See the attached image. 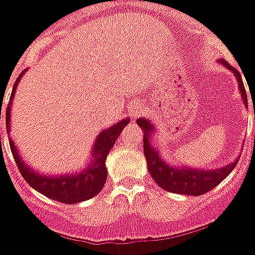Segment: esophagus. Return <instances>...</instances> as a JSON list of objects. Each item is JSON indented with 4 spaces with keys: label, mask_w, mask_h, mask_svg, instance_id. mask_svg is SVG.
<instances>
[{
    "label": "esophagus",
    "mask_w": 255,
    "mask_h": 255,
    "mask_svg": "<svg viewBox=\"0 0 255 255\" xmlns=\"http://www.w3.org/2000/svg\"><path fill=\"white\" fill-rule=\"evenodd\" d=\"M142 113H143V108L139 105V104H133V105L129 108V115H131L132 119H136V117L140 116Z\"/></svg>",
    "instance_id": "esophagus-1"
}]
</instances>
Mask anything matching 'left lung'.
I'll use <instances>...</instances> for the list:
<instances>
[{"label": "left lung", "instance_id": "8db88e82", "mask_svg": "<svg viewBox=\"0 0 255 255\" xmlns=\"http://www.w3.org/2000/svg\"><path fill=\"white\" fill-rule=\"evenodd\" d=\"M221 63L236 75L243 101H245V104H247L246 89L243 86V80H242L239 71H236L235 68L230 65L224 60ZM136 123L139 124V127H142L144 132L143 150L150 175L154 179V182L166 191L176 192V194H186V195H202L205 192L213 190L219 183L223 182L238 164V161H235L230 165L220 168V169H213V171H195V169H191V168H173V166H169L166 162L161 160L158 151L150 144L149 135L153 132V128L150 126V123L147 120H144V119H138Z\"/></svg>", "mask_w": 255, "mask_h": 255}]
</instances>
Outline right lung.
I'll use <instances>...</instances> for the list:
<instances>
[{"instance_id":"right-lung-1","label":"right lung","mask_w":255,"mask_h":255,"mask_svg":"<svg viewBox=\"0 0 255 255\" xmlns=\"http://www.w3.org/2000/svg\"><path fill=\"white\" fill-rule=\"evenodd\" d=\"M24 71L20 73L17 80L14 82L13 89H12V94H10V101L13 98L14 90L16 86L21 79V75ZM0 119H1V109H0ZM5 120H6V129L9 132V124H10V104L6 106V115H5ZM128 119H124L122 122L115 124L113 127L108 128L105 131L100 133V136L97 138V142L94 144V157L95 162H91L89 168L84 172L76 173V175H69V176H60V177H50L43 176L41 173L34 172L32 168L25 164L24 161L21 160L19 155V151L16 149V146L12 140H9V146H10V151L13 154V158L16 161V165L19 168L21 176L24 177L25 182L30 184L31 187L35 188L36 191L41 192L46 197L56 199L58 202L71 203L80 202V201H86L90 198L95 197L98 192L102 190L104 184H105L106 176H108V171H106L105 160L111 149L115 146L116 139L123 131V128L128 124ZM1 138V136H0Z\"/></svg>"}]
</instances>
